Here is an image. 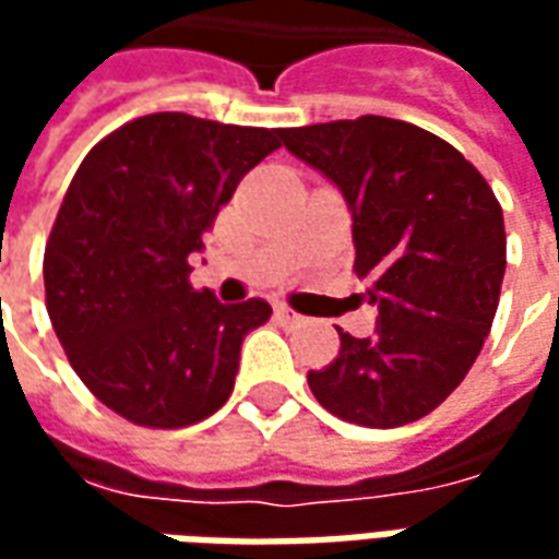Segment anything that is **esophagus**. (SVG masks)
Listing matches in <instances>:
<instances>
[{
	"label": "esophagus",
	"instance_id": "1",
	"mask_svg": "<svg viewBox=\"0 0 559 559\" xmlns=\"http://www.w3.org/2000/svg\"><path fill=\"white\" fill-rule=\"evenodd\" d=\"M275 317H278L281 323H287V326H302L305 323V317L296 314V311H290L287 305H278V308H275Z\"/></svg>",
	"mask_w": 559,
	"mask_h": 559
}]
</instances>
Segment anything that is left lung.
<instances>
[{
    "mask_svg": "<svg viewBox=\"0 0 559 559\" xmlns=\"http://www.w3.org/2000/svg\"><path fill=\"white\" fill-rule=\"evenodd\" d=\"M284 146L350 209L356 275L377 305L371 338L341 332L335 362L308 371L344 421L399 428L440 407L491 332L506 272L503 209L455 146L401 119L284 128Z\"/></svg>",
    "mask_w": 559,
    "mask_h": 559,
    "instance_id": "1",
    "label": "left lung"
}]
</instances>
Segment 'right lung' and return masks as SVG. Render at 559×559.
Returning <instances> with one entry per match:
<instances>
[{
    "mask_svg": "<svg viewBox=\"0 0 559 559\" xmlns=\"http://www.w3.org/2000/svg\"><path fill=\"white\" fill-rule=\"evenodd\" d=\"M278 146V128L152 114L74 173L44 251L47 314L86 389L128 421L185 428L230 399L245 335L272 305L197 293L188 257Z\"/></svg>",
    "mask_w": 559,
    "mask_h": 559,
    "instance_id": "right-lung-1",
    "label": "right lung"
}]
</instances>
